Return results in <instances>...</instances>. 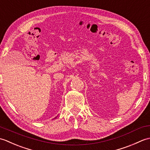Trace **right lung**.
<instances>
[{"label":"right lung","mask_w":150,"mask_h":150,"mask_svg":"<svg viewBox=\"0 0 150 150\" xmlns=\"http://www.w3.org/2000/svg\"><path fill=\"white\" fill-rule=\"evenodd\" d=\"M55 118H57V117H55Z\"/></svg>","instance_id":"right-lung-1"}]
</instances>
